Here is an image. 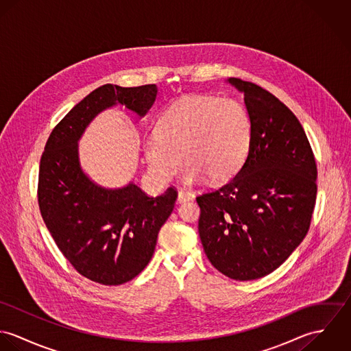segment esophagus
<instances>
[{
  "instance_id": "34e87169",
  "label": "esophagus",
  "mask_w": 351,
  "mask_h": 351,
  "mask_svg": "<svg viewBox=\"0 0 351 351\" xmlns=\"http://www.w3.org/2000/svg\"><path fill=\"white\" fill-rule=\"evenodd\" d=\"M193 199V196L191 195V193H186V192H178V197H177V201L181 204V202H186V201L192 200Z\"/></svg>"
}]
</instances>
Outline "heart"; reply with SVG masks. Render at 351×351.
I'll return each instance as SVG.
<instances>
[{"mask_svg": "<svg viewBox=\"0 0 351 351\" xmlns=\"http://www.w3.org/2000/svg\"><path fill=\"white\" fill-rule=\"evenodd\" d=\"M251 136L250 114L239 101L188 96L162 113L156 134L143 141V154L151 174L160 181L180 171L184 156L185 182L204 177L226 182L243 166Z\"/></svg>", "mask_w": 351, "mask_h": 351, "instance_id": "b5f03b06", "label": "heart"}]
</instances>
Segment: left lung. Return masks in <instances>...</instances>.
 I'll return each mask as SVG.
<instances>
[{"mask_svg": "<svg viewBox=\"0 0 351 351\" xmlns=\"http://www.w3.org/2000/svg\"><path fill=\"white\" fill-rule=\"evenodd\" d=\"M228 82L245 96L250 150L235 177L196 197L199 234L213 267L250 281L281 266L305 238L317 167L300 121L284 102L252 82Z\"/></svg>", "mask_w": 351, "mask_h": 351, "instance_id": "1", "label": "left lung"}]
</instances>
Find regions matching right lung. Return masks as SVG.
Listing matches in <instances>:
<instances>
[{
  "mask_svg": "<svg viewBox=\"0 0 351 351\" xmlns=\"http://www.w3.org/2000/svg\"><path fill=\"white\" fill-rule=\"evenodd\" d=\"M156 92V85H102L56 124L40 159L38 201L51 237L81 276L102 285L125 284L149 265L178 193L170 186L150 197L132 182L101 188L81 169L78 141L100 112L116 104L145 116Z\"/></svg>",
  "mask_w": 351,
  "mask_h": 351,
  "instance_id": "right-lung-1",
  "label": "right lung"
}]
</instances>
